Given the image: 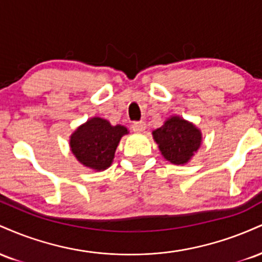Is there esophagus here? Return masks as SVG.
<instances>
[{
    "label": "esophagus",
    "instance_id": "34e87169",
    "mask_svg": "<svg viewBox=\"0 0 262 262\" xmlns=\"http://www.w3.org/2000/svg\"><path fill=\"white\" fill-rule=\"evenodd\" d=\"M132 128H133L134 132H138V133H141V132L145 130L146 124H145V122H143V121H140V122H134L133 124H132Z\"/></svg>",
    "mask_w": 262,
    "mask_h": 262
}]
</instances>
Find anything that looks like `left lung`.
I'll use <instances>...</instances> for the list:
<instances>
[{
    "instance_id": "obj_1",
    "label": "left lung",
    "mask_w": 262,
    "mask_h": 262,
    "mask_svg": "<svg viewBox=\"0 0 262 262\" xmlns=\"http://www.w3.org/2000/svg\"><path fill=\"white\" fill-rule=\"evenodd\" d=\"M152 137L161 155L173 165L187 164L202 143L200 129L179 116L170 117L162 127L152 132Z\"/></svg>"
}]
</instances>
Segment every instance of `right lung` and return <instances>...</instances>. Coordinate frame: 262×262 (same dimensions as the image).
Returning <instances> with one entry per match:
<instances>
[{
    "instance_id": "1",
    "label": "right lung",
    "mask_w": 262,
    "mask_h": 262,
    "mask_svg": "<svg viewBox=\"0 0 262 262\" xmlns=\"http://www.w3.org/2000/svg\"><path fill=\"white\" fill-rule=\"evenodd\" d=\"M128 133L124 125H111L107 119L93 117L71 134V151L83 166L103 171L112 165L121 138Z\"/></svg>"
}]
</instances>
